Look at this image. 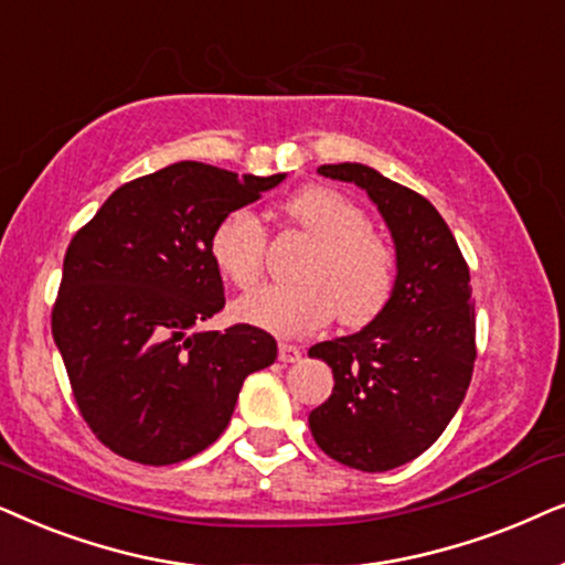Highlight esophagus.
<instances>
[{"mask_svg":"<svg viewBox=\"0 0 565 565\" xmlns=\"http://www.w3.org/2000/svg\"><path fill=\"white\" fill-rule=\"evenodd\" d=\"M278 359L284 361V364H295V361L302 359V351H299V345L295 343H278Z\"/></svg>","mask_w":565,"mask_h":565,"instance_id":"obj_1","label":"esophagus"}]
</instances>
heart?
<instances>
[{
	"mask_svg": "<svg viewBox=\"0 0 565 565\" xmlns=\"http://www.w3.org/2000/svg\"><path fill=\"white\" fill-rule=\"evenodd\" d=\"M281 212L312 239L291 287H263L235 302L243 322L281 338H299L338 315L345 328H361L385 310L395 289V253L370 230V216L349 195L310 185L289 195ZM220 274L239 289L253 287L266 260V230L247 209L224 214L209 237Z\"/></svg>",
	"mask_w": 565,
	"mask_h": 565,
	"instance_id": "obj_1",
	"label": "heart"
}]
</instances>
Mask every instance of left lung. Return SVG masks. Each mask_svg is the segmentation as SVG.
I'll return each instance as SVG.
<instances>
[{
  "label": "left lung",
  "instance_id": "obj_1",
  "mask_svg": "<svg viewBox=\"0 0 565 565\" xmlns=\"http://www.w3.org/2000/svg\"><path fill=\"white\" fill-rule=\"evenodd\" d=\"M318 172L359 185L377 204L395 243L397 276L370 326L310 349L335 380L333 395L310 413V431L335 462L385 472L426 452L468 393L476 364L470 268L420 193L359 162Z\"/></svg>",
  "mask_w": 565,
  "mask_h": 565
}]
</instances>
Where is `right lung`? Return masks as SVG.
Instances as JSON below:
<instances>
[{
  "instance_id": "add662e5",
  "label": "right lung",
  "mask_w": 565,
  "mask_h": 565,
  "mask_svg": "<svg viewBox=\"0 0 565 565\" xmlns=\"http://www.w3.org/2000/svg\"><path fill=\"white\" fill-rule=\"evenodd\" d=\"M284 178L175 162L113 191L72 237L51 330L82 418L116 455H199L227 428L247 374L276 361L266 330L195 326L224 307L216 222Z\"/></svg>"
}]
</instances>
